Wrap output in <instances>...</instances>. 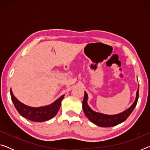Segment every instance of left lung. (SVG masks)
Returning <instances> with one entry per match:
<instances>
[{
    "label": "left lung",
    "instance_id": "8db88e82",
    "mask_svg": "<svg viewBox=\"0 0 150 150\" xmlns=\"http://www.w3.org/2000/svg\"><path fill=\"white\" fill-rule=\"evenodd\" d=\"M139 96V87L136 93V98L130 108L124 111L123 112L115 115H106L104 114L96 112L91 110V108L87 105L88 95L86 92H85L84 98L83 100V111L89 120L95 124L96 125L100 127H112L123 122L125 121L130 114L132 112L134 109L135 108L137 105Z\"/></svg>",
    "mask_w": 150,
    "mask_h": 150
}]
</instances>
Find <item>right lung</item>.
<instances>
[{"mask_svg": "<svg viewBox=\"0 0 150 150\" xmlns=\"http://www.w3.org/2000/svg\"><path fill=\"white\" fill-rule=\"evenodd\" d=\"M11 96L12 103L20 115L34 122H44L54 117L57 115L58 110H59L61 103L64 97V95H62L54 103L48 106L34 108L26 106L20 102L13 95L11 88Z\"/></svg>", "mask_w": 150, "mask_h": 150, "instance_id": "obj_1", "label": "right lung"}]
</instances>
